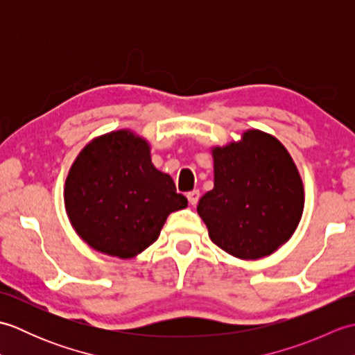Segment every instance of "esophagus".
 <instances>
[{"label":"esophagus","mask_w":355,"mask_h":355,"mask_svg":"<svg viewBox=\"0 0 355 355\" xmlns=\"http://www.w3.org/2000/svg\"><path fill=\"white\" fill-rule=\"evenodd\" d=\"M187 200H189V202L192 206H195L198 202V200H200V191H197V189H193V191H191V192H187Z\"/></svg>","instance_id":"34e87169"}]
</instances>
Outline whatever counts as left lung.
Returning a JSON list of instances; mask_svg holds the SVG:
<instances>
[{
    "label": "left lung",
    "mask_w": 355,
    "mask_h": 355,
    "mask_svg": "<svg viewBox=\"0 0 355 355\" xmlns=\"http://www.w3.org/2000/svg\"><path fill=\"white\" fill-rule=\"evenodd\" d=\"M214 189L198 215L214 243L241 259H259L291 238L304 212V186L288 150L258 130L214 148Z\"/></svg>",
    "instance_id": "obj_1"
}]
</instances>
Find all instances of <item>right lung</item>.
Instances as JSON below:
<instances>
[{
    "label": "right lung",
    "mask_w": 355,
    "mask_h": 355,
    "mask_svg": "<svg viewBox=\"0 0 355 355\" xmlns=\"http://www.w3.org/2000/svg\"><path fill=\"white\" fill-rule=\"evenodd\" d=\"M64 198L78 235L94 250L122 259L155 243L168 215L187 206L173 180L154 168L148 141L126 130L80 150Z\"/></svg>",
    "instance_id": "1"
}]
</instances>
